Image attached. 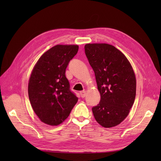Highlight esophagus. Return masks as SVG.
I'll return each mask as SVG.
<instances>
[{
	"label": "esophagus",
	"instance_id": "obj_1",
	"mask_svg": "<svg viewBox=\"0 0 161 161\" xmlns=\"http://www.w3.org/2000/svg\"><path fill=\"white\" fill-rule=\"evenodd\" d=\"M80 95L82 98H84V97H85L86 95V92L85 91H81V92H80Z\"/></svg>",
	"mask_w": 161,
	"mask_h": 161
}]
</instances>
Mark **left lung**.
Here are the masks:
<instances>
[{"instance_id":"8db88e82","label":"left lung","mask_w":161,"mask_h":161,"mask_svg":"<svg viewBox=\"0 0 161 161\" xmlns=\"http://www.w3.org/2000/svg\"><path fill=\"white\" fill-rule=\"evenodd\" d=\"M85 54L95 75L99 103L92 108L104 128L118 125L128 116L136 97V80L124 53L108 43H87Z\"/></svg>"}]
</instances>
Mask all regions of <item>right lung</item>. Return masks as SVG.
I'll return each mask as SVG.
<instances>
[{"instance_id":"add662e5","label":"right lung","mask_w":161,"mask_h":161,"mask_svg":"<svg viewBox=\"0 0 161 161\" xmlns=\"http://www.w3.org/2000/svg\"><path fill=\"white\" fill-rule=\"evenodd\" d=\"M78 50L77 45H56L43 53L32 70L29 99L36 114L47 125L62 124L77 103L65 72Z\"/></svg>"}]
</instances>
